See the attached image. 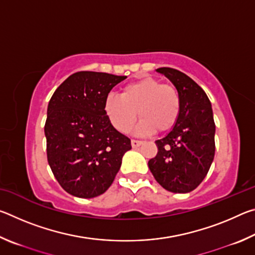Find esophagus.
I'll return each instance as SVG.
<instances>
[{
	"mask_svg": "<svg viewBox=\"0 0 255 255\" xmlns=\"http://www.w3.org/2000/svg\"><path fill=\"white\" fill-rule=\"evenodd\" d=\"M143 144V141L141 140H136V139H131V146H132V148H137V147H139V146Z\"/></svg>",
	"mask_w": 255,
	"mask_h": 255,
	"instance_id": "1",
	"label": "esophagus"
}]
</instances>
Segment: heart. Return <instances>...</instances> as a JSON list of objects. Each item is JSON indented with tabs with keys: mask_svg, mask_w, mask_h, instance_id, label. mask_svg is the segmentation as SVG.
<instances>
[{
	"mask_svg": "<svg viewBox=\"0 0 255 255\" xmlns=\"http://www.w3.org/2000/svg\"><path fill=\"white\" fill-rule=\"evenodd\" d=\"M105 111L114 127L122 132L128 131L136 122L137 111L141 118L136 127L138 133L163 132L178 122L180 98L173 86L153 77H143L125 85L120 97H107Z\"/></svg>",
	"mask_w": 255,
	"mask_h": 255,
	"instance_id": "b5f03b06",
	"label": "heart"
}]
</instances>
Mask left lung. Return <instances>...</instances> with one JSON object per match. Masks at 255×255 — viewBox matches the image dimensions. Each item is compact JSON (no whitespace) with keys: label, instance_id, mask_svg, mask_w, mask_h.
<instances>
[{"label":"left lung","instance_id":"left-lung-1","mask_svg":"<svg viewBox=\"0 0 255 255\" xmlns=\"http://www.w3.org/2000/svg\"><path fill=\"white\" fill-rule=\"evenodd\" d=\"M171 81L180 98L179 119L155 140L158 152L148 161L155 180L170 192L188 193L208 173L215 156V123L208 97L195 81L174 68L156 70Z\"/></svg>","mask_w":255,"mask_h":255}]
</instances>
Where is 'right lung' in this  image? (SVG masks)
Listing matches in <instances>:
<instances>
[{
    "instance_id": "add662e5",
    "label": "right lung",
    "mask_w": 255,
    "mask_h": 255,
    "mask_svg": "<svg viewBox=\"0 0 255 255\" xmlns=\"http://www.w3.org/2000/svg\"><path fill=\"white\" fill-rule=\"evenodd\" d=\"M126 79L100 72L72 74L54 92L47 108V158L56 180L72 196L105 193L131 149L130 139L112 126L105 101Z\"/></svg>"
}]
</instances>
